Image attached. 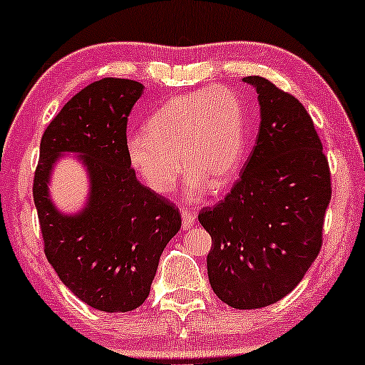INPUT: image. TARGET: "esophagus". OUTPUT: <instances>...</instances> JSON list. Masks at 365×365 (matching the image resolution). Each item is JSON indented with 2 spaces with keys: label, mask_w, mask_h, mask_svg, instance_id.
<instances>
[{
  "label": "esophagus",
  "mask_w": 365,
  "mask_h": 365,
  "mask_svg": "<svg viewBox=\"0 0 365 365\" xmlns=\"http://www.w3.org/2000/svg\"><path fill=\"white\" fill-rule=\"evenodd\" d=\"M181 217H182V230H189L194 223H196V216L189 211H182Z\"/></svg>",
  "instance_id": "34e87169"
}]
</instances>
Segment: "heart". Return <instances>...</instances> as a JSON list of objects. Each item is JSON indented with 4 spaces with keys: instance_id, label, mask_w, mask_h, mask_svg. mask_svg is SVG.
Segmentation results:
<instances>
[{
    "instance_id": "heart-1",
    "label": "heart",
    "mask_w": 365,
    "mask_h": 365,
    "mask_svg": "<svg viewBox=\"0 0 365 365\" xmlns=\"http://www.w3.org/2000/svg\"><path fill=\"white\" fill-rule=\"evenodd\" d=\"M246 149L241 101L223 87L178 96L163 103L145 122V134L125 142L127 159L142 182L168 194L182 168L186 201L201 200L211 186L221 191L238 174Z\"/></svg>"
}]
</instances>
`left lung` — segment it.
Returning a JSON list of instances; mask_svg holds the SVG:
<instances>
[{"label":"left lung","mask_w":365,"mask_h":365,"mask_svg":"<svg viewBox=\"0 0 365 365\" xmlns=\"http://www.w3.org/2000/svg\"><path fill=\"white\" fill-rule=\"evenodd\" d=\"M243 82L258 93L257 142L231 192L197 220L212 238V292L233 309L253 310L288 295L315 262L332 187L305 107L258 75Z\"/></svg>","instance_id":"1"}]
</instances>
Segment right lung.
<instances>
[{
  "label": "right lung",
  "mask_w": 365,
  "mask_h": 365,
  "mask_svg": "<svg viewBox=\"0 0 365 365\" xmlns=\"http://www.w3.org/2000/svg\"><path fill=\"white\" fill-rule=\"evenodd\" d=\"M144 85L102 78L65 103L41 137L33 197L45 255L65 287L93 309L130 312L149 297L165 245L181 215L137 181L127 159V117ZM65 155H77L89 179L84 206L58 210L51 174Z\"/></svg>",
  "instance_id": "1"
}]
</instances>
